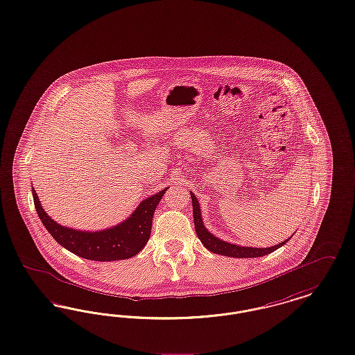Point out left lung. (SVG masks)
Listing matches in <instances>:
<instances>
[{"label":"left lung","mask_w":355,"mask_h":355,"mask_svg":"<svg viewBox=\"0 0 355 355\" xmlns=\"http://www.w3.org/2000/svg\"><path fill=\"white\" fill-rule=\"evenodd\" d=\"M190 197H191V202H193V217H194V227H196V233L200 238V241L202 242L203 246L211 252V253L220 254L225 257H232V258H257V257H263L268 254L275 252L277 249H279L281 246H284L287 241L291 238H287L284 242L274 245L270 248H250V246H238L234 243L226 242L223 239H220L218 236L211 234L203 225L202 216H201V209H200V203L197 197L194 196V193L190 191Z\"/></svg>","instance_id":"8db88e82"}]
</instances>
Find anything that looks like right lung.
Masks as SVG:
<instances>
[{"label": "right lung", "instance_id": "obj_1", "mask_svg": "<svg viewBox=\"0 0 355 355\" xmlns=\"http://www.w3.org/2000/svg\"><path fill=\"white\" fill-rule=\"evenodd\" d=\"M166 190L168 187L145 198L135 207L130 217L116 226L97 232H86L62 226L51 220L32 186L37 214L51 236L69 252L85 259L100 262L128 259L145 248L152 233L153 214Z\"/></svg>", "mask_w": 355, "mask_h": 355}]
</instances>
